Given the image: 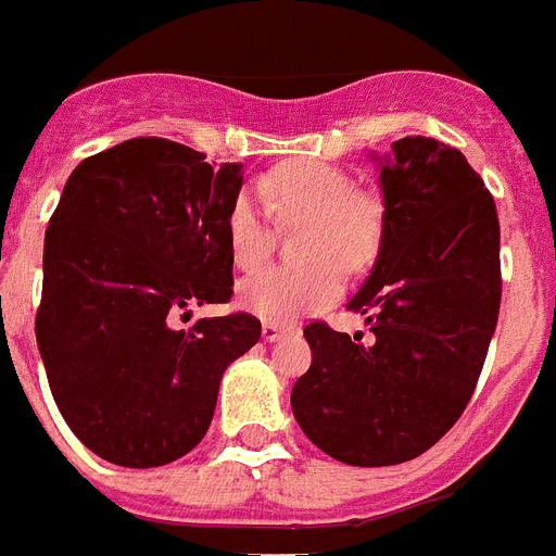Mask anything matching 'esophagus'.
I'll use <instances>...</instances> for the list:
<instances>
[{
  "label": "esophagus",
  "instance_id": "34e87169",
  "mask_svg": "<svg viewBox=\"0 0 556 556\" xmlns=\"http://www.w3.org/2000/svg\"><path fill=\"white\" fill-rule=\"evenodd\" d=\"M283 332H287V327H281V324H273V320H267V324L261 327V334H264V341H267V343L278 341Z\"/></svg>",
  "mask_w": 556,
  "mask_h": 556
}]
</instances>
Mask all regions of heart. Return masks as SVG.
<instances>
[{
	"label": "heart",
	"instance_id": "heart-1",
	"mask_svg": "<svg viewBox=\"0 0 556 556\" xmlns=\"http://www.w3.org/2000/svg\"><path fill=\"white\" fill-rule=\"evenodd\" d=\"M264 204L283 222L304 218L301 267H267L238 287V304L264 320H292L332 304L346 267H364L378 252L383 215L366 192L352 190L343 169L324 162H287L258 178ZM227 250L238 269H255L273 250V229L252 195L238 192L227 210Z\"/></svg>",
	"mask_w": 556,
	"mask_h": 556
}]
</instances>
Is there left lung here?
<instances>
[{
	"label": "left lung",
	"mask_w": 556,
	"mask_h": 556,
	"mask_svg": "<svg viewBox=\"0 0 556 556\" xmlns=\"http://www.w3.org/2000/svg\"><path fill=\"white\" fill-rule=\"evenodd\" d=\"M378 167V258L350 301L369 341L315 320L304 329L312 366L292 387L298 426L350 466L415 460L457 424L503 287L497 206L460 150L406 136Z\"/></svg>",
	"instance_id": "1"
}]
</instances>
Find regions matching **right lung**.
I'll return each instance as SVG.
<instances>
[{"instance_id": "obj_1", "label": "right lung", "mask_w": 556, "mask_h": 556, "mask_svg": "<svg viewBox=\"0 0 556 556\" xmlns=\"http://www.w3.org/2000/svg\"><path fill=\"white\" fill-rule=\"evenodd\" d=\"M204 159L167 139L90 155L45 232L36 343L50 392L73 434L127 469L199 446L224 369L261 338L244 312L173 327L232 295L227 210L244 176Z\"/></svg>"}]
</instances>
